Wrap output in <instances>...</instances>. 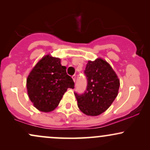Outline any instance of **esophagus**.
Segmentation results:
<instances>
[{
  "instance_id": "34e87169",
  "label": "esophagus",
  "mask_w": 150,
  "mask_h": 150,
  "mask_svg": "<svg viewBox=\"0 0 150 150\" xmlns=\"http://www.w3.org/2000/svg\"><path fill=\"white\" fill-rule=\"evenodd\" d=\"M72 78H73V80L74 82H75V78H76V76H75V75H73V76H72Z\"/></svg>"
}]
</instances>
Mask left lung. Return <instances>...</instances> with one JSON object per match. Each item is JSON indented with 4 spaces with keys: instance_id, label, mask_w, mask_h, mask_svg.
<instances>
[{
    "instance_id": "left-lung-1",
    "label": "left lung",
    "mask_w": 150,
    "mask_h": 150,
    "mask_svg": "<svg viewBox=\"0 0 150 150\" xmlns=\"http://www.w3.org/2000/svg\"><path fill=\"white\" fill-rule=\"evenodd\" d=\"M87 78L85 93H75L77 106L88 116H97L106 111L118 95L120 79L105 59L97 58L88 61L84 70Z\"/></svg>"
}]
</instances>
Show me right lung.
<instances>
[{"label": "right lung", "mask_w": 150, "mask_h": 150, "mask_svg": "<svg viewBox=\"0 0 150 150\" xmlns=\"http://www.w3.org/2000/svg\"><path fill=\"white\" fill-rule=\"evenodd\" d=\"M75 84L67 75L61 59L44 56L35 64L26 79V89L30 101L39 111L50 112L59 105L68 88Z\"/></svg>", "instance_id": "add662e5"}]
</instances>
